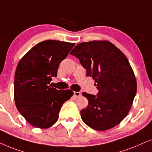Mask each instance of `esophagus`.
<instances>
[{
	"label": "esophagus",
	"instance_id": "34e87169",
	"mask_svg": "<svg viewBox=\"0 0 152 152\" xmlns=\"http://www.w3.org/2000/svg\"><path fill=\"white\" fill-rule=\"evenodd\" d=\"M74 94L76 97H79L81 96V93L80 92H74Z\"/></svg>",
	"mask_w": 152,
	"mask_h": 152
}]
</instances>
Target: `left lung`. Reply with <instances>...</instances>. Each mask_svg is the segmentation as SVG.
<instances>
[{
    "label": "left lung",
    "mask_w": 152,
    "mask_h": 152,
    "mask_svg": "<svg viewBox=\"0 0 152 152\" xmlns=\"http://www.w3.org/2000/svg\"><path fill=\"white\" fill-rule=\"evenodd\" d=\"M78 58L94 80L96 96L83 93L88 100L80 110L83 122L94 130L112 129L124 120L132 106L137 82L128 59L108 41H91L76 45L70 53Z\"/></svg>",
    "instance_id": "left-lung-1"
}]
</instances>
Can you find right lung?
<instances>
[{"mask_svg":"<svg viewBox=\"0 0 152 152\" xmlns=\"http://www.w3.org/2000/svg\"><path fill=\"white\" fill-rule=\"evenodd\" d=\"M74 43L46 40L34 46L17 64L14 99L17 110L32 126L48 129L57 122L60 108L74 94L49 86L58 66Z\"/></svg>","mask_w":152,"mask_h":152,"instance_id":"obj_1","label":"right lung"}]
</instances>
